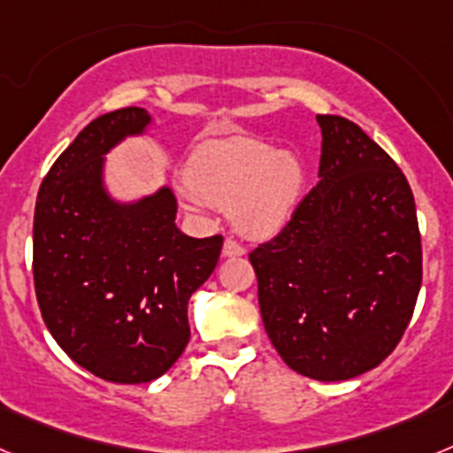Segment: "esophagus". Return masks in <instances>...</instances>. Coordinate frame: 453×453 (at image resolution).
<instances>
[{"label": "esophagus", "mask_w": 453, "mask_h": 453, "mask_svg": "<svg viewBox=\"0 0 453 453\" xmlns=\"http://www.w3.org/2000/svg\"><path fill=\"white\" fill-rule=\"evenodd\" d=\"M242 254H245V247L240 245V242H235L234 238L224 240L222 256H226V258H235V256H242Z\"/></svg>", "instance_id": "esophagus-1"}]
</instances>
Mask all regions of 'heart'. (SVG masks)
Segmentation results:
<instances>
[{"label":"heart","instance_id":"b5f03b06","mask_svg":"<svg viewBox=\"0 0 453 453\" xmlns=\"http://www.w3.org/2000/svg\"><path fill=\"white\" fill-rule=\"evenodd\" d=\"M186 177L192 202L231 211L238 231L250 238L279 234L297 211L303 190L297 156L245 135L203 142L192 154Z\"/></svg>","mask_w":453,"mask_h":453}]
</instances>
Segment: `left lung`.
Returning <instances> with one entry per match:
<instances>
[{"mask_svg":"<svg viewBox=\"0 0 453 453\" xmlns=\"http://www.w3.org/2000/svg\"><path fill=\"white\" fill-rule=\"evenodd\" d=\"M319 181L250 254L272 345L290 370L345 381L399 345L422 286L413 190L397 163L340 115H318Z\"/></svg>","mask_w":453,"mask_h":453,"instance_id":"1","label":"left lung"}]
</instances>
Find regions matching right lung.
Returning a JSON list of instances; mask_svg holds the SVG:
<instances>
[{
  "instance_id": "right-lung-1",
  "label": "right lung",
  "mask_w": 453,
  "mask_h": 453,
  "mask_svg": "<svg viewBox=\"0 0 453 453\" xmlns=\"http://www.w3.org/2000/svg\"><path fill=\"white\" fill-rule=\"evenodd\" d=\"M151 122L145 108L99 115L42 179L34 215V283L61 349L104 381L165 374L190 340L188 299L213 274L222 235L177 229L170 188L118 203L104 190V154Z\"/></svg>"
}]
</instances>
